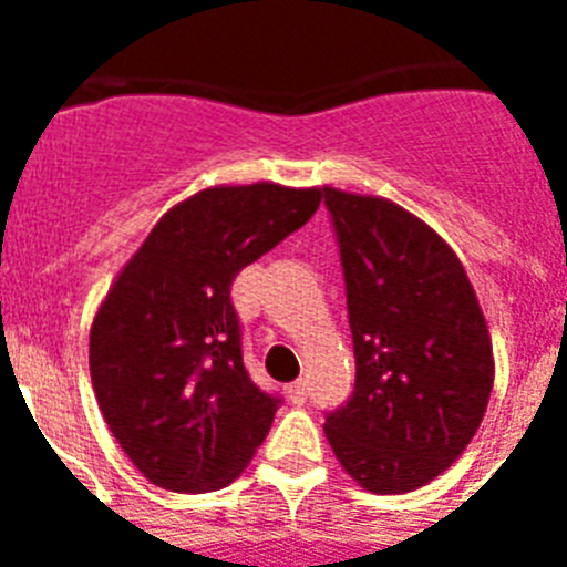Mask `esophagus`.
<instances>
[{"instance_id": "34e87169", "label": "esophagus", "mask_w": 567, "mask_h": 567, "mask_svg": "<svg viewBox=\"0 0 567 567\" xmlns=\"http://www.w3.org/2000/svg\"><path fill=\"white\" fill-rule=\"evenodd\" d=\"M287 394H289V400H292V403H298V405L307 403V398H309L307 380H295V383H289Z\"/></svg>"}]
</instances>
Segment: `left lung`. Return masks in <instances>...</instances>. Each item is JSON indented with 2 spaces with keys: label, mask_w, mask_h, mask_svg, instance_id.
Returning <instances> with one entry per match:
<instances>
[{
  "label": "left lung",
  "mask_w": 567,
  "mask_h": 567,
  "mask_svg": "<svg viewBox=\"0 0 567 567\" xmlns=\"http://www.w3.org/2000/svg\"><path fill=\"white\" fill-rule=\"evenodd\" d=\"M346 284L354 392L327 412L329 445L374 494L443 474L483 423L494 358L452 247L398 204L323 187Z\"/></svg>",
  "instance_id": "obj_1"
}]
</instances>
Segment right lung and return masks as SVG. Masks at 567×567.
<instances>
[{
    "label": "right lung",
    "instance_id": "obj_1",
    "mask_svg": "<svg viewBox=\"0 0 567 567\" xmlns=\"http://www.w3.org/2000/svg\"><path fill=\"white\" fill-rule=\"evenodd\" d=\"M323 189L209 187L169 209L90 329L110 432L150 483L182 494L238 477L284 400L244 365L235 275L300 229Z\"/></svg>",
    "mask_w": 567,
    "mask_h": 567
}]
</instances>
